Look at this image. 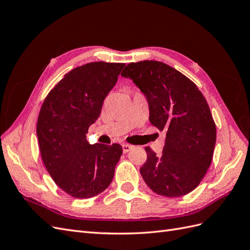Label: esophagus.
Instances as JSON below:
<instances>
[{
    "label": "esophagus",
    "instance_id": "obj_1",
    "mask_svg": "<svg viewBox=\"0 0 250 250\" xmlns=\"http://www.w3.org/2000/svg\"><path fill=\"white\" fill-rule=\"evenodd\" d=\"M122 147H123V152L124 153H127L128 151H130L131 148H132V146L129 145V144H123Z\"/></svg>",
    "mask_w": 250,
    "mask_h": 250
}]
</instances>
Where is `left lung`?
<instances>
[{
    "instance_id": "1",
    "label": "left lung",
    "mask_w": 250,
    "mask_h": 250,
    "mask_svg": "<svg viewBox=\"0 0 250 250\" xmlns=\"http://www.w3.org/2000/svg\"><path fill=\"white\" fill-rule=\"evenodd\" d=\"M121 76L130 78L145 95L150 123L166 132L161 155L145 148L147 161L140 169L144 181L166 197L192 192L206 175L216 144L206 98L193 81L161 62H131Z\"/></svg>"
}]
</instances>
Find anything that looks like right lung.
Listing matches in <instances>:
<instances>
[{"label": "right lung", "instance_id": "1", "mask_svg": "<svg viewBox=\"0 0 250 250\" xmlns=\"http://www.w3.org/2000/svg\"><path fill=\"white\" fill-rule=\"evenodd\" d=\"M124 65L98 62L75 67L42 105L36 134L42 162L55 184L75 198L102 193L115 175L122 146L90 145L86 133Z\"/></svg>", "mask_w": 250, "mask_h": 250}]
</instances>
